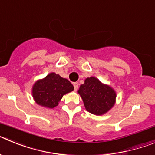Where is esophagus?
I'll use <instances>...</instances> for the list:
<instances>
[{"label":"esophagus","instance_id":"obj_1","mask_svg":"<svg viewBox=\"0 0 155 155\" xmlns=\"http://www.w3.org/2000/svg\"><path fill=\"white\" fill-rule=\"evenodd\" d=\"M74 90L75 91H77L78 90V84L77 83V82H75V83H74Z\"/></svg>","mask_w":155,"mask_h":155}]
</instances>
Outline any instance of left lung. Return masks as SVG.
Masks as SVG:
<instances>
[{
	"label": "left lung",
	"instance_id": "1",
	"mask_svg": "<svg viewBox=\"0 0 155 155\" xmlns=\"http://www.w3.org/2000/svg\"><path fill=\"white\" fill-rule=\"evenodd\" d=\"M78 92L83 100L86 110L96 116L108 113L116 103L115 90L94 77L87 78Z\"/></svg>",
	"mask_w": 155,
	"mask_h": 155
}]
</instances>
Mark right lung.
<instances>
[{"instance_id": "1", "label": "right lung", "mask_w": 155, "mask_h": 155, "mask_svg": "<svg viewBox=\"0 0 155 155\" xmlns=\"http://www.w3.org/2000/svg\"><path fill=\"white\" fill-rule=\"evenodd\" d=\"M74 86L68 79L54 72L35 82L31 94L35 102L42 107L53 109L57 106L64 94L74 91Z\"/></svg>"}]
</instances>
